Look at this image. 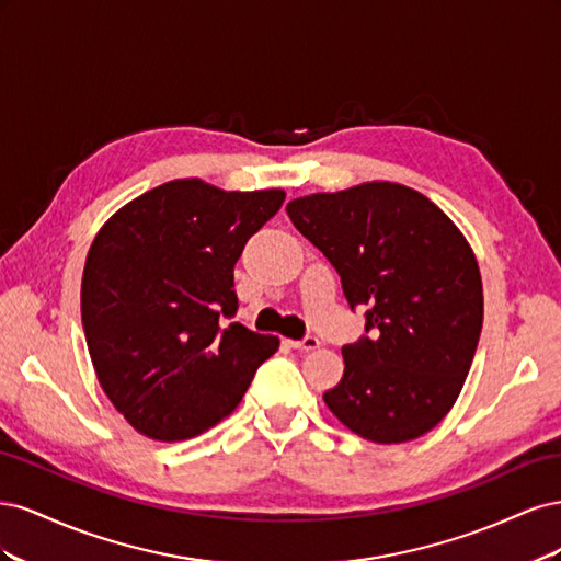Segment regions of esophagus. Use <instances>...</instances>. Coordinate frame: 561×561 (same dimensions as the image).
<instances>
[{
	"label": "esophagus",
	"instance_id": "34e87169",
	"mask_svg": "<svg viewBox=\"0 0 561 561\" xmlns=\"http://www.w3.org/2000/svg\"><path fill=\"white\" fill-rule=\"evenodd\" d=\"M287 344H290L297 351H316V348H320V339L318 336H304V339H290Z\"/></svg>",
	"mask_w": 561,
	"mask_h": 561
}]
</instances>
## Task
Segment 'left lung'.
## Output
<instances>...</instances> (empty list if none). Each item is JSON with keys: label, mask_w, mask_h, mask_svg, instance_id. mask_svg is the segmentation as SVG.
I'll return each instance as SVG.
<instances>
[{"label": "left lung", "mask_w": 561, "mask_h": 561, "mask_svg": "<svg viewBox=\"0 0 561 561\" xmlns=\"http://www.w3.org/2000/svg\"><path fill=\"white\" fill-rule=\"evenodd\" d=\"M297 231L336 268L365 332L342 348L344 377L322 400L355 435L398 445L435 428L454 407L480 342L478 260L423 194L367 182L287 203Z\"/></svg>", "instance_id": "1"}]
</instances>
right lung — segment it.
Here are the masks:
<instances>
[{"label":"right lung","instance_id":"1","mask_svg":"<svg viewBox=\"0 0 561 561\" xmlns=\"http://www.w3.org/2000/svg\"><path fill=\"white\" fill-rule=\"evenodd\" d=\"M285 192H222L201 180L151 190L98 231L81 322L100 386L130 426L161 443L229 416L278 336L241 322L233 266Z\"/></svg>","mask_w":561,"mask_h":561}]
</instances>
